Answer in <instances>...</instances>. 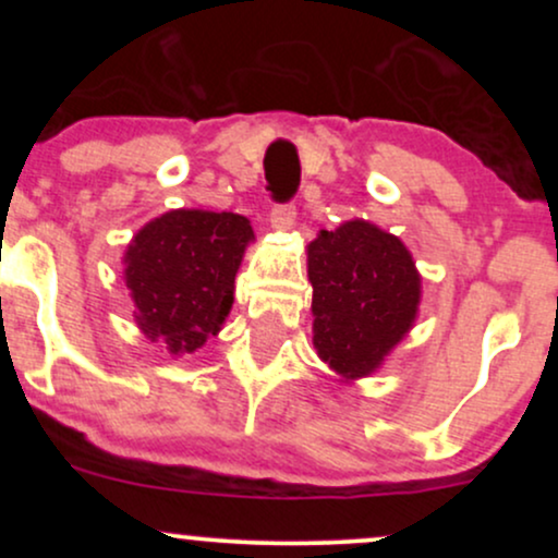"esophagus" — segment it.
Listing matches in <instances>:
<instances>
[{"label": "esophagus", "instance_id": "34e87169", "mask_svg": "<svg viewBox=\"0 0 558 558\" xmlns=\"http://www.w3.org/2000/svg\"><path fill=\"white\" fill-rule=\"evenodd\" d=\"M270 226L275 230H291L296 226V207L293 204H275L270 213Z\"/></svg>", "mask_w": 558, "mask_h": 558}]
</instances>
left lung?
Instances as JSON below:
<instances>
[{
  "mask_svg": "<svg viewBox=\"0 0 558 558\" xmlns=\"http://www.w3.org/2000/svg\"><path fill=\"white\" fill-rule=\"evenodd\" d=\"M317 356L345 380L367 377L412 330L420 272L396 235L367 220L319 230L306 246Z\"/></svg>",
  "mask_w": 558,
  "mask_h": 558,
  "instance_id": "8db88e82",
  "label": "left lung"
}]
</instances>
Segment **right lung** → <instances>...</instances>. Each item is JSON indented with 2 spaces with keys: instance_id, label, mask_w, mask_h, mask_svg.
Segmentation results:
<instances>
[{
  "instance_id": "right-lung-1",
  "label": "right lung",
  "mask_w": 558,
  "mask_h": 558,
  "mask_svg": "<svg viewBox=\"0 0 558 558\" xmlns=\"http://www.w3.org/2000/svg\"><path fill=\"white\" fill-rule=\"evenodd\" d=\"M254 230L243 215L172 209L146 222L125 252L138 330L170 354H194L233 306L235 272Z\"/></svg>"
}]
</instances>
